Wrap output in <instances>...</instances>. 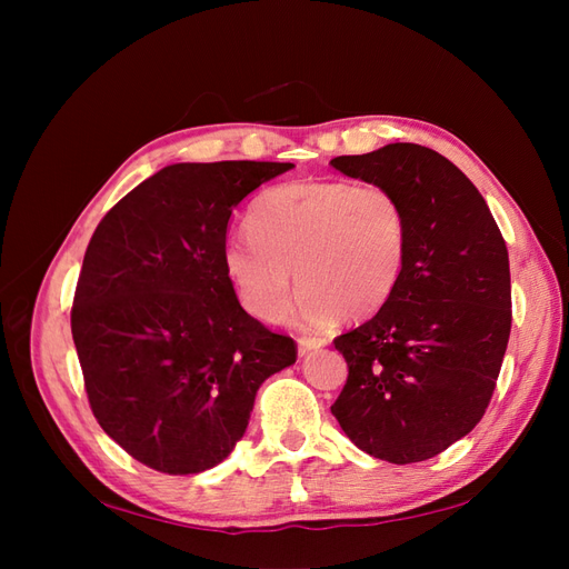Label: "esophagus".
I'll list each match as a JSON object with an SVG mask.
<instances>
[{
  "instance_id": "1",
  "label": "esophagus",
  "mask_w": 569,
  "mask_h": 569,
  "mask_svg": "<svg viewBox=\"0 0 569 569\" xmlns=\"http://www.w3.org/2000/svg\"><path fill=\"white\" fill-rule=\"evenodd\" d=\"M327 343V339H311V337H303V339H299V353L301 356H306V353H311V351H318V349H322Z\"/></svg>"
}]
</instances>
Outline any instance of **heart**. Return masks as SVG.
<instances>
[{"mask_svg": "<svg viewBox=\"0 0 569 569\" xmlns=\"http://www.w3.org/2000/svg\"><path fill=\"white\" fill-rule=\"evenodd\" d=\"M249 228L222 247V270L239 303L258 320L284 316L295 274L301 287L297 320L316 330L341 316L377 313L401 284L408 216L387 187L289 182L253 203Z\"/></svg>", "mask_w": 569, "mask_h": 569, "instance_id": "heart-1", "label": "heart"}]
</instances>
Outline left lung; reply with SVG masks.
<instances>
[{
    "mask_svg": "<svg viewBox=\"0 0 569 569\" xmlns=\"http://www.w3.org/2000/svg\"><path fill=\"white\" fill-rule=\"evenodd\" d=\"M330 163L391 189L410 232L393 297L335 339L349 377L332 416L375 458H435L472 432L501 372L512 320L506 239L479 189L435 149L396 142Z\"/></svg>",
    "mask_w": 569,
    "mask_h": 569,
    "instance_id": "obj_1",
    "label": "left lung"
}]
</instances>
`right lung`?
Returning a JSON list of instances; mask_svg holds the SVG:
<instances>
[{
  "mask_svg": "<svg viewBox=\"0 0 569 569\" xmlns=\"http://www.w3.org/2000/svg\"><path fill=\"white\" fill-rule=\"evenodd\" d=\"M295 163L161 168L101 218L71 330L90 408L134 460L197 475L244 437L256 391L297 360L237 301L222 270L234 206Z\"/></svg>",
  "mask_w": 569,
  "mask_h": 569,
  "instance_id": "obj_1",
  "label": "right lung"
}]
</instances>
